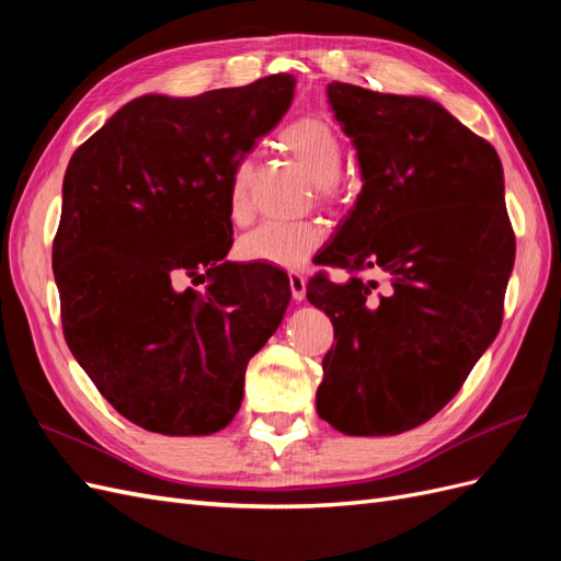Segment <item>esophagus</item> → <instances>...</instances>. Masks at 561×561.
I'll list each match as a JSON object with an SVG mask.
<instances>
[{"label": "esophagus", "mask_w": 561, "mask_h": 561, "mask_svg": "<svg viewBox=\"0 0 561 561\" xmlns=\"http://www.w3.org/2000/svg\"><path fill=\"white\" fill-rule=\"evenodd\" d=\"M290 290H293V299L301 301L307 297V278H304L299 271H290Z\"/></svg>", "instance_id": "esophagus-1"}]
</instances>
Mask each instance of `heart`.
<instances>
[{
    "instance_id": "b5f03b06",
    "label": "heart",
    "mask_w": 561,
    "mask_h": 561,
    "mask_svg": "<svg viewBox=\"0 0 561 561\" xmlns=\"http://www.w3.org/2000/svg\"><path fill=\"white\" fill-rule=\"evenodd\" d=\"M280 147L290 154L307 175L316 182V196L325 206L342 201L344 190L339 184V173L344 165V145L328 118L307 114L297 116L278 133ZM257 165L250 157L236 161L229 192L227 210L233 222H248L252 215V182ZM325 241V229L320 222H264L257 229L245 233L239 252L241 257L252 262H266L274 266L293 268Z\"/></svg>"
}]
</instances>
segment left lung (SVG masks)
Listing matches in <instances>:
<instances>
[{
  "label": "left lung",
  "mask_w": 561,
  "mask_h": 561,
  "mask_svg": "<svg viewBox=\"0 0 561 561\" xmlns=\"http://www.w3.org/2000/svg\"><path fill=\"white\" fill-rule=\"evenodd\" d=\"M328 98L365 184L316 257L348 280L307 285L334 325L316 404L339 433L398 435L443 410L501 330L515 264L503 168L433 100L339 81Z\"/></svg>",
  "instance_id": "obj_1"
}]
</instances>
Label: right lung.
<instances>
[{
    "label": "right lung",
    "mask_w": 561,
    "mask_h": 561,
    "mask_svg": "<svg viewBox=\"0 0 561 561\" xmlns=\"http://www.w3.org/2000/svg\"><path fill=\"white\" fill-rule=\"evenodd\" d=\"M295 95L290 75L196 98L142 95L70 159L54 239L65 342L114 410L151 433L210 435L280 325L287 274L219 264L236 161ZM210 277L196 294L185 280Z\"/></svg>",
    "instance_id": "right-lung-1"
}]
</instances>
